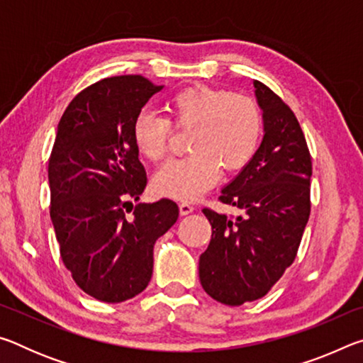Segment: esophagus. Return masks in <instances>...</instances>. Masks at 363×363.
Here are the masks:
<instances>
[{
    "mask_svg": "<svg viewBox=\"0 0 363 363\" xmlns=\"http://www.w3.org/2000/svg\"><path fill=\"white\" fill-rule=\"evenodd\" d=\"M195 210L192 203H189V201H181L179 203V211H181V216H187Z\"/></svg>",
    "mask_w": 363,
    "mask_h": 363,
    "instance_id": "1",
    "label": "esophagus"
}]
</instances>
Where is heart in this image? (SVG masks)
Instances as JSON below:
<instances>
[{"mask_svg":"<svg viewBox=\"0 0 363 363\" xmlns=\"http://www.w3.org/2000/svg\"><path fill=\"white\" fill-rule=\"evenodd\" d=\"M169 118L143 110L133 123V140L149 162H162L173 126L187 131L189 155L171 160L153 177L155 192L190 200L216 182L219 169L232 174L256 155L262 136V112L256 99L227 89L194 86L167 104Z\"/></svg>","mask_w":363,"mask_h":363,"instance_id":"1","label":"heart"}]
</instances>
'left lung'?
Here are the masks:
<instances>
[{
    "mask_svg": "<svg viewBox=\"0 0 363 363\" xmlns=\"http://www.w3.org/2000/svg\"><path fill=\"white\" fill-rule=\"evenodd\" d=\"M264 139L219 201L243 211L232 218L203 208L211 240L200 256L203 290L227 306L261 299L294 262L311 214L312 158L293 110L261 82Z\"/></svg>",
    "mask_w": 363,
    "mask_h": 363,
    "instance_id": "obj_1",
    "label": "left lung"
}]
</instances>
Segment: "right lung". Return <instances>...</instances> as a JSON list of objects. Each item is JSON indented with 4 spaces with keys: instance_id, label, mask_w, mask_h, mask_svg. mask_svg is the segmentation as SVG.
<instances>
[{
    "instance_id": "obj_1",
    "label": "right lung",
    "mask_w": 363,
    "mask_h": 363,
    "mask_svg": "<svg viewBox=\"0 0 363 363\" xmlns=\"http://www.w3.org/2000/svg\"><path fill=\"white\" fill-rule=\"evenodd\" d=\"M162 88L121 75L79 91L59 121L49 157V214L60 257L75 284L104 303L145 290L153 245L179 216L169 199L131 203L147 186L133 123Z\"/></svg>"
}]
</instances>
